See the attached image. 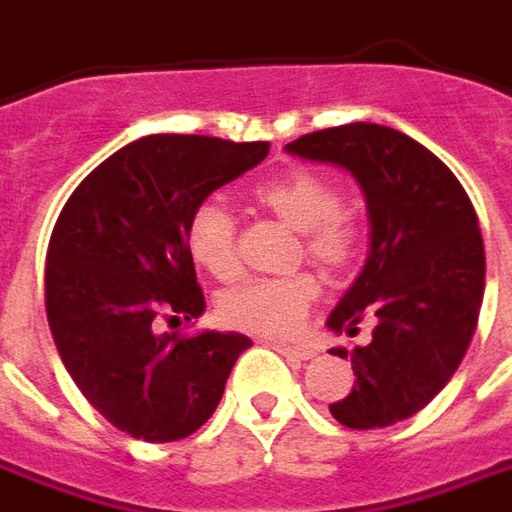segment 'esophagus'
I'll return each mask as SVG.
<instances>
[{
    "instance_id": "obj_1",
    "label": "esophagus",
    "mask_w": 512,
    "mask_h": 512,
    "mask_svg": "<svg viewBox=\"0 0 512 512\" xmlns=\"http://www.w3.org/2000/svg\"><path fill=\"white\" fill-rule=\"evenodd\" d=\"M268 346H274L277 352H282L285 357H296V360H310V357L316 355V349H310V346H293V343H280V341H266Z\"/></svg>"
}]
</instances>
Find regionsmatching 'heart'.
Listing matches in <instances>:
<instances>
[{
    "instance_id": "1",
    "label": "heart",
    "mask_w": 512,
    "mask_h": 512,
    "mask_svg": "<svg viewBox=\"0 0 512 512\" xmlns=\"http://www.w3.org/2000/svg\"><path fill=\"white\" fill-rule=\"evenodd\" d=\"M252 199L266 207L288 227L299 230L305 255L330 277L352 268L360 249V224L355 213L341 205V194L327 177L316 171H291L280 180L260 182ZM188 252L210 277L230 282L241 271L235 246V219L219 202L207 199L185 227ZM318 282L313 274L299 271L291 277L249 280L219 299L221 321L232 330L280 338L291 335L310 305L316 302Z\"/></svg>"
}]
</instances>
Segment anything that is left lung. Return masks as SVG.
I'll list each match as a JSON object with an SVG mask.
<instances>
[{"mask_svg":"<svg viewBox=\"0 0 512 512\" xmlns=\"http://www.w3.org/2000/svg\"><path fill=\"white\" fill-rule=\"evenodd\" d=\"M285 152L346 169L366 196V266L327 327L355 335L368 318L374 330L352 355L338 349L357 380L330 413L349 430L391 427L438 396L477 330L485 246L474 205L430 149L391 127L355 121L302 135Z\"/></svg>","mask_w":512,"mask_h":512,"instance_id":"1","label":"left lung"}]
</instances>
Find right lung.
I'll return each instance as SVG.
<instances>
[{"label":"right lung","mask_w":512,"mask_h":512,"mask_svg":"<svg viewBox=\"0 0 512 512\" xmlns=\"http://www.w3.org/2000/svg\"><path fill=\"white\" fill-rule=\"evenodd\" d=\"M268 155V141L146 135L99 163L57 216L46 252V318L63 366L102 416L132 438L169 443L219 407L241 332H155L205 313L188 219L216 188Z\"/></svg>","instance_id":"right-lung-1"}]
</instances>
